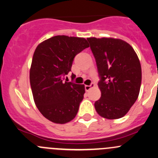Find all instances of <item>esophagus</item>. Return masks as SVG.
<instances>
[{
    "label": "esophagus",
    "mask_w": 158,
    "mask_h": 158,
    "mask_svg": "<svg viewBox=\"0 0 158 158\" xmlns=\"http://www.w3.org/2000/svg\"><path fill=\"white\" fill-rule=\"evenodd\" d=\"M94 87H95V84H94V83H91L90 85H85V88L86 91H88V90L91 89L92 88H94Z\"/></svg>",
    "instance_id": "1"
}]
</instances>
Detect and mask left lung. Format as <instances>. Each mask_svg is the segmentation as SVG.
Instances as JSON below:
<instances>
[{
	"label": "left lung",
	"mask_w": 158,
	"mask_h": 158,
	"mask_svg": "<svg viewBox=\"0 0 158 158\" xmlns=\"http://www.w3.org/2000/svg\"><path fill=\"white\" fill-rule=\"evenodd\" d=\"M97 62L101 97L94 103L99 115L108 119L124 117L139 96L141 65L129 44L113 38H88Z\"/></svg>",
	"instance_id": "1"
}]
</instances>
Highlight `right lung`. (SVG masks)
<instances>
[{
  "label": "right lung",
  "mask_w": 158,
  "mask_h": 158,
  "mask_svg": "<svg viewBox=\"0 0 158 158\" xmlns=\"http://www.w3.org/2000/svg\"><path fill=\"white\" fill-rule=\"evenodd\" d=\"M88 47L84 38L56 35L36 48L30 70V85L36 107L48 120L64 124L77 116L85 85L64 81V77L71 71L74 57Z\"/></svg>",
  "instance_id": "1"
}]
</instances>
